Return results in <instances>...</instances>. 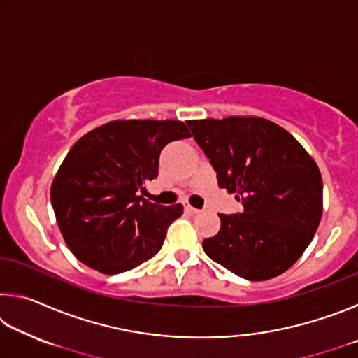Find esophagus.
Masks as SVG:
<instances>
[{
	"mask_svg": "<svg viewBox=\"0 0 358 358\" xmlns=\"http://www.w3.org/2000/svg\"><path fill=\"white\" fill-rule=\"evenodd\" d=\"M185 210L187 211V213H191V215H196V213H199V211H201V210H197V208H194V207H191V205H189V203H187V205H185Z\"/></svg>",
	"mask_w": 358,
	"mask_h": 358,
	"instance_id": "esophagus-1",
	"label": "esophagus"
}]
</instances>
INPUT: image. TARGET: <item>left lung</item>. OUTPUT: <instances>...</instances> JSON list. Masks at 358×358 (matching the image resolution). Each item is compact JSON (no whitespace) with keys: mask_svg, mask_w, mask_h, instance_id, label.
<instances>
[{"mask_svg":"<svg viewBox=\"0 0 358 358\" xmlns=\"http://www.w3.org/2000/svg\"><path fill=\"white\" fill-rule=\"evenodd\" d=\"M187 126L217 185L243 203L241 213L220 215V232L202 243L205 254L250 281L284 273L322 217L316 161L290 132L260 117L189 120Z\"/></svg>","mask_w":358,"mask_h":358,"instance_id":"1","label":"left lung"}]
</instances>
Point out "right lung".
<instances>
[{
  "instance_id": "1",
  "label": "right lung",
  "mask_w": 358,
  "mask_h": 358,
  "mask_svg": "<svg viewBox=\"0 0 358 358\" xmlns=\"http://www.w3.org/2000/svg\"><path fill=\"white\" fill-rule=\"evenodd\" d=\"M191 137L183 121L113 120L72 145L50 187V201L71 252L99 273L117 275L161 250L183 205L143 199L157 177L161 150Z\"/></svg>"
}]
</instances>
